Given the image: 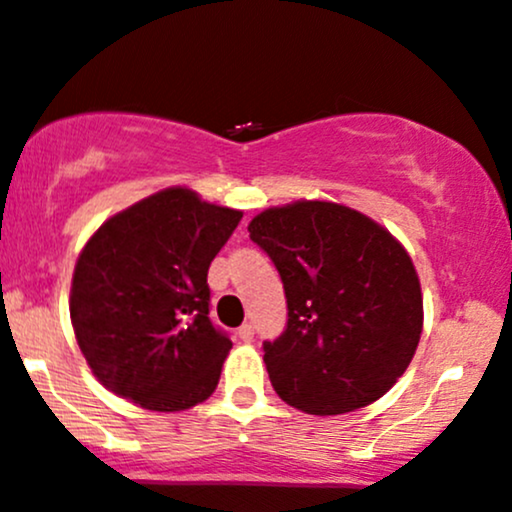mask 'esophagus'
I'll return each mask as SVG.
<instances>
[{
	"label": "esophagus",
	"instance_id": "esophagus-1",
	"mask_svg": "<svg viewBox=\"0 0 512 512\" xmlns=\"http://www.w3.org/2000/svg\"><path fill=\"white\" fill-rule=\"evenodd\" d=\"M252 336H255V329H252V324H243V326H240V329H238V338H240V341L250 343Z\"/></svg>",
	"mask_w": 512,
	"mask_h": 512
}]
</instances>
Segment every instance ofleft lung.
Segmentation results:
<instances>
[{
    "label": "left lung",
    "mask_w": 512,
    "mask_h": 512,
    "mask_svg": "<svg viewBox=\"0 0 512 512\" xmlns=\"http://www.w3.org/2000/svg\"><path fill=\"white\" fill-rule=\"evenodd\" d=\"M248 231L286 291V331L264 343L279 398L307 415H343L379 400L422 336L420 276L403 243L329 200L269 207Z\"/></svg>",
    "instance_id": "obj_1"
}]
</instances>
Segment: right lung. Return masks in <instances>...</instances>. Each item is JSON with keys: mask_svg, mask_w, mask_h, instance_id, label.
<instances>
[{"mask_svg": "<svg viewBox=\"0 0 512 512\" xmlns=\"http://www.w3.org/2000/svg\"><path fill=\"white\" fill-rule=\"evenodd\" d=\"M243 212L171 186L88 238L71 281V324L97 381L145 410L212 396L231 341L209 322L207 269Z\"/></svg>", "mask_w": 512, "mask_h": 512, "instance_id": "add662e5", "label": "right lung"}]
</instances>
